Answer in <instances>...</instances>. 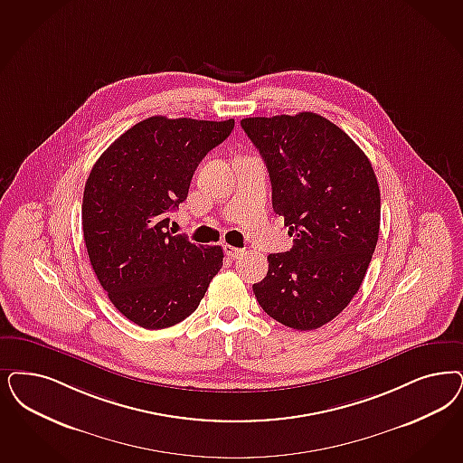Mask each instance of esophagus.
Returning <instances> with one entry per match:
<instances>
[{"instance_id": "obj_1", "label": "esophagus", "mask_w": 463, "mask_h": 463, "mask_svg": "<svg viewBox=\"0 0 463 463\" xmlns=\"http://www.w3.org/2000/svg\"><path fill=\"white\" fill-rule=\"evenodd\" d=\"M223 251H225V255L229 256V258H240L244 253V250L236 248V246H231V244H225Z\"/></svg>"}]
</instances>
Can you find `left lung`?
I'll list each match as a JSON object with an SVG mask.
<instances>
[{
    "mask_svg": "<svg viewBox=\"0 0 463 463\" xmlns=\"http://www.w3.org/2000/svg\"><path fill=\"white\" fill-rule=\"evenodd\" d=\"M241 127L267 164L271 205L294 238L288 251L269 255L256 301L288 328L317 330L363 284L380 234L378 179L351 137L315 112L246 118Z\"/></svg>",
    "mask_w": 463,
    "mask_h": 463,
    "instance_id": "obj_1",
    "label": "left lung"
}]
</instances>
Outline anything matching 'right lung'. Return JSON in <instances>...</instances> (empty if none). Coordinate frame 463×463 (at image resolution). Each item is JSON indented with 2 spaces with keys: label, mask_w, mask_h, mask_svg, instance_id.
Wrapping results in <instances>:
<instances>
[{
  "label": "right lung",
  "mask_w": 463,
  "mask_h": 463,
  "mask_svg": "<svg viewBox=\"0 0 463 463\" xmlns=\"http://www.w3.org/2000/svg\"><path fill=\"white\" fill-rule=\"evenodd\" d=\"M232 129L234 119L152 116L114 140L89 175L87 253L114 307L138 326L188 318L222 269V248L173 236L167 212L186 200L198 164Z\"/></svg>",
  "instance_id": "obj_1"
}]
</instances>
